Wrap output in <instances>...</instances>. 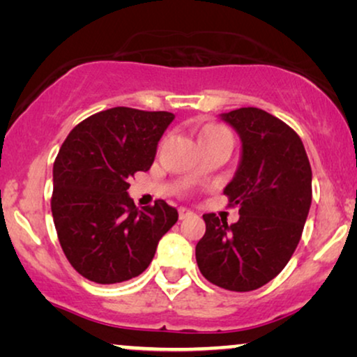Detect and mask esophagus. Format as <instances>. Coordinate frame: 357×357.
Masks as SVG:
<instances>
[{
	"label": "esophagus",
	"instance_id": "obj_1",
	"mask_svg": "<svg viewBox=\"0 0 357 357\" xmlns=\"http://www.w3.org/2000/svg\"><path fill=\"white\" fill-rule=\"evenodd\" d=\"M190 216H193V211H190L187 208H178V218L180 219H187Z\"/></svg>",
	"mask_w": 357,
	"mask_h": 357
}]
</instances>
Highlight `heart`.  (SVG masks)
Segmentation results:
<instances>
[{"label": "heart", "instance_id": "b5f03b06", "mask_svg": "<svg viewBox=\"0 0 357 357\" xmlns=\"http://www.w3.org/2000/svg\"><path fill=\"white\" fill-rule=\"evenodd\" d=\"M218 138H227L231 139V135H229V131L224 128L221 125H204L202 131H199V143L202 144H206V143H211V141L218 139Z\"/></svg>", "mask_w": 357, "mask_h": 357}]
</instances>
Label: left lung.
Returning a JSON list of instances; mask_svg holds the SVG:
<instances>
[{
	"instance_id": "left-lung-1",
	"label": "left lung",
	"mask_w": 357,
	"mask_h": 357,
	"mask_svg": "<svg viewBox=\"0 0 357 357\" xmlns=\"http://www.w3.org/2000/svg\"><path fill=\"white\" fill-rule=\"evenodd\" d=\"M242 143L241 162L224 195L237 222L203 214L206 232L195 255L202 275L222 289L247 292L282 271L301 241L312 203V169L291 126L257 107L221 114Z\"/></svg>"
}]
</instances>
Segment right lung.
<instances>
[{
	"label": "right lung",
	"instance_id": "right-lung-1",
	"mask_svg": "<svg viewBox=\"0 0 357 357\" xmlns=\"http://www.w3.org/2000/svg\"><path fill=\"white\" fill-rule=\"evenodd\" d=\"M170 112L114 107L81 121L53 164L52 214L71 266L86 280L115 284L141 275L177 209L158 199L138 209L128 178L154 162Z\"/></svg>",
	"mask_w": 357,
	"mask_h": 357
}]
</instances>
